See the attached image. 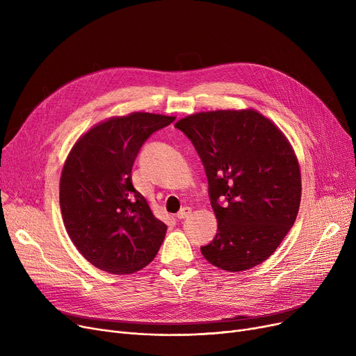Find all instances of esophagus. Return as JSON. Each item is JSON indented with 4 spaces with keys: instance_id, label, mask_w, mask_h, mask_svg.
I'll return each instance as SVG.
<instances>
[{
    "instance_id": "1",
    "label": "esophagus",
    "mask_w": 356,
    "mask_h": 356,
    "mask_svg": "<svg viewBox=\"0 0 356 356\" xmlns=\"http://www.w3.org/2000/svg\"><path fill=\"white\" fill-rule=\"evenodd\" d=\"M191 213H192V208H189V207H184V208H181L179 212H177V219H184V218H188V216H191Z\"/></svg>"
}]
</instances>
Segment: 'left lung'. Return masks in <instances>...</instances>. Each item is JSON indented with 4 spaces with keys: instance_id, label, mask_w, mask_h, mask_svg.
Wrapping results in <instances>:
<instances>
[{
    "instance_id": "8db88e82",
    "label": "left lung",
    "mask_w": 356,
    "mask_h": 356,
    "mask_svg": "<svg viewBox=\"0 0 356 356\" xmlns=\"http://www.w3.org/2000/svg\"><path fill=\"white\" fill-rule=\"evenodd\" d=\"M175 127L203 163L218 220L215 239L200 248L203 257L229 273L264 263L300 208L302 173L290 141L254 108L197 112Z\"/></svg>"
}]
</instances>
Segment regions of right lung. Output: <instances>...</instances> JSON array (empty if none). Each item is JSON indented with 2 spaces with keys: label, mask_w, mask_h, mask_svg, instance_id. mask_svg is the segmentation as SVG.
I'll use <instances>...</instances> for the list:
<instances>
[{
  "label": "right lung",
  "mask_w": 356,
  "mask_h": 356,
  "mask_svg": "<svg viewBox=\"0 0 356 356\" xmlns=\"http://www.w3.org/2000/svg\"><path fill=\"white\" fill-rule=\"evenodd\" d=\"M175 120L153 112L111 117L69 152L59 184L62 218L73 245L97 268L128 275L157 255L167 227L134 189L131 170L144 141Z\"/></svg>",
  "instance_id": "1"
}]
</instances>
